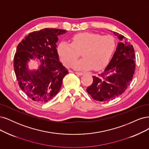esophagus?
<instances>
[{"label": "esophagus", "mask_w": 149, "mask_h": 149, "mask_svg": "<svg viewBox=\"0 0 149 149\" xmlns=\"http://www.w3.org/2000/svg\"><path fill=\"white\" fill-rule=\"evenodd\" d=\"M77 75H83L84 74V72H75Z\"/></svg>", "instance_id": "34e87169"}]
</instances>
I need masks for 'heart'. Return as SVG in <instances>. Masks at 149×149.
<instances>
[{"label": "heart", "mask_w": 149, "mask_h": 149, "mask_svg": "<svg viewBox=\"0 0 149 149\" xmlns=\"http://www.w3.org/2000/svg\"><path fill=\"white\" fill-rule=\"evenodd\" d=\"M114 49L112 36L85 32L74 35L70 44L60 42L57 51L62 63L68 68L72 65L76 70H99L108 64ZM81 52L84 59L75 63Z\"/></svg>", "instance_id": "heart-1"}]
</instances>
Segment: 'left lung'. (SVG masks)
Segmentation results:
<instances>
[{
    "label": "left lung",
    "mask_w": 149,
    "mask_h": 149,
    "mask_svg": "<svg viewBox=\"0 0 149 149\" xmlns=\"http://www.w3.org/2000/svg\"><path fill=\"white\" fill-rule=\"evenodd\" d=\"M113 33L121 41L106 69L93 76V82L87 88L91 97L99 102H108L123 94L131 82L135 71L136 56L132 45L123 35Z\"/></svg>",
    "instance_id": "left-lung-1"
}]
</instances>
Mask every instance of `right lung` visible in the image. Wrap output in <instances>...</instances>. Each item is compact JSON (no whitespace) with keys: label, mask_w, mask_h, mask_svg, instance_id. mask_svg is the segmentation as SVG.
<instances>
[{"label":"right lung","mask_w":149,"mask_h":149,"mask_svg":"<svg viewBox=\"0 0 149 149\" xmlns=\"http://www.w3.org/2000/svg\"><path fill=\"white\" fill-rule=\"evenodd\" d=\"M67 31L45 28L28 34L19 43L14 56L13 68L19 86L30 98L40 103L48 102L59 92L68 70L59 61L56 49L58 36ZM37 58V70L28 69L27 62Z\"/></svg>","instance_id":"1"}]
</instances>
